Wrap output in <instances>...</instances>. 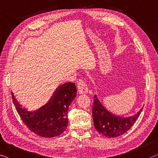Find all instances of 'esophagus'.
Masks as SVG:
<instances>
[{
	"instance_id": "esophagus-1",
	"label": "esophagus",
	"mask_w": 158,
	"mask_h": 158,
	"mask_svg": "<svg viewBox=\"0 0 158 158\" xmlns=\"http://www.w3.org/2000/svg\"><path fill=\"white\" fill-rule=\"evenodd\" d=\"M77 88L79 94H87L88 92V87L82 79L77 81Z\"/></svg>"
}]
</instances>
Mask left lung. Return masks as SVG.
<instances>
[{"label":"left lung","mask_w":158,"mask_h":158,"mask_svg":"<svg viewBox=\"0 0 158 158\" xmlns=\"http://www.w3.org/2000/svg\"><path fill=\"white\" fill-rule=\"evenodd\" d=\"M92 106V118L97 131L106 137H116L131 129L139 116L142 109L129 117L117 116L111 113L102 106L98 96H94Z\"/></svg>","instance_id":"obj_1"}]
</instances>
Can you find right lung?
Returning a JSON list of instances; mask_svg holds the SVG:
<instances>
[{"label": "right lung", "mask_w": 158, "mask_h": 158, "mask_svg": "<svg viewBox=\"0 0 158 158\" xmlns=\"http://www.w3.org/2000/svg\"><path fill=\"white\" fill-rule=\"evenodd\" d=\"M77 87L72 82L56 88L47 103L35 110H29L19 103L11 92L12 100L19 115L27 128L43 137L58 136L68 126L69 106L77 96Z\"/></svg>", "instance_id": "right-lung-1"}]
</instances>
